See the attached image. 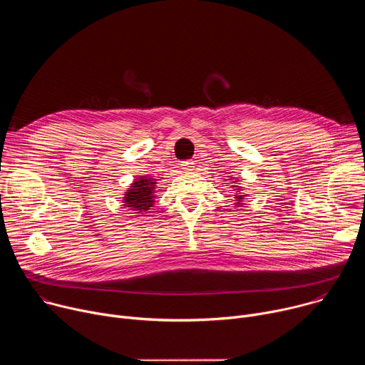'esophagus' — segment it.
<instances>
[{
  "label": "esophagus",
  "instance_id": "1",
  "mask_svg": "<svg viewBox=\"0 0 365 365\" xmlns=\"http://www.w3.org/2000/svg\"><path fill=\"white\" fill-rule=\"evenodd\" d=\"M182 169L183 170H186V172H190V170H193L195 169V163L193 162H190V160H185V162H182Z\"/></svg>",
  "mask_w": 365,
  "mask_h": 365
}]
</instances>
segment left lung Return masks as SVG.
<instances>
[{"label":"left lung","mask_w":365,"mask_h":365,"mask_svg":"<svg viewBox=\"0 0 365 365\" xmlns=\"http://www.w3.org/2000/svg\"><path fill=\"white\" fill-rule=\"evenodd\" d=\"M242 196H244V195H240V196H237V199H238V200H241V199H242ZM237 203H240V202H237Z\"/></svg>","instance_id":"8db88e82"}]
</instances>
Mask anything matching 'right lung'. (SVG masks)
I'll use <instances>...</instances> for the list:
<instances>
[{"label": "right lung", "mask_w": 365, "mask_h": 365, "mask_svg": "<svg viewBox=\"0 0 365 365\" xmlns=\"http://www.w3.org/2000/svg\"><path fill=\"white\" fill-rule=\"evenodd\" d=\"M154 186H155V182H153L151 179L140 178V180L134 182L131 189L125 192V197H124L125 206L138 212L148 211L154 202L153 200Z\"/></svg>", "instance_id": "add662e5"}]
</instances>
